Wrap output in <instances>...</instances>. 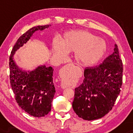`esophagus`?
I'll list each match as a JSON object with an SVG mask.
<instances>
[{"label": "esophagus", "mask_w": 133, "mask_h": 133, "mask_svg": "<svg viewBox=\"0 0 133 133\" xmlns=\"http://www.w3.org/2000/svg\"><path fill=\"white\" fill-rule=\"evenodd\" d=\"M69 65H73V64H69ZM61 86H64V85L62 84V83L61 84Z\"/></svg>", "instance_id": "esophagus-1"}]
</instances>
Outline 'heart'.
Wrapping results in <instances>:
<instances>
[{
  "instance_id": "1",
  "label": "heart",
  "mask_w": 133,
  "mask_h": 133,
  "mask_svg": "<svg viewBox=\"0 0 133 133\" xmlns=\"http://www.w3.org/2000/svg\"><path fill=\"white\" fill-rule=\"evenodd\" d=\"M106 49L103 39L84 30H72L65 33L61 42L53 41L54 54L59 59H64L68 52H74L76 61L83 65H92L101 59Z\"/></svg>"
}]
</instances>
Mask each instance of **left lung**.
Wrapping results in <instances>:
<instances>
[{
  "label": "left lung",
  "instance_id": "left-lung-1",
  "mask_svg": "<svg viewBox=\"0 0 133 133\" xmlns=\"http://www.w3.org/2000/svg\"><path fill=\"white\" fill-rule=\"evenodd\" d=\"M123 62L115 44L114 52L96 67L84 71L83 82L76 88L72 108L79 117L92 121L104 116L113 108L123 84Z\"/></svg>",
  "mask_w": 133,
  "mask_h": 133
}]
</instances>
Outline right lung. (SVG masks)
Returning <instances> with one entry per match:
<instances>
[{
    "instance_id": "1",
    "label": "right lung",
    "mask_w": 133,
    "mask_h": 133,
    "mask_svg": "<svg viewBox=\"0 0 133 133\" xmlns=\"http://www.w3.org/2000/svg\"><path fill=\"white\" fill-rule=\"evenodd\" d=\"M51 25H38L30 29L17 41L9 58L10 86L18 105L34 117H44L51 110L56 90L52 67L41 65L32 71H24L17 65L14 55L30 39L37 30H43Z\"/></svg>"
}]
</instances>
